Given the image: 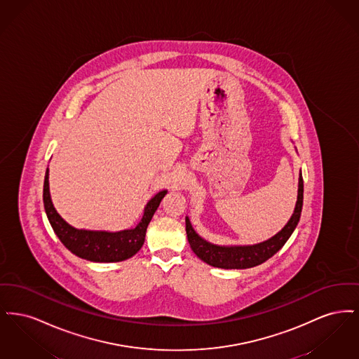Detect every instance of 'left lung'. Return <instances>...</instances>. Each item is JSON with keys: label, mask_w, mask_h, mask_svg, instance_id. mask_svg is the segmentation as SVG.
<instances>
[{"label": "left lung", "mask_w": 359, "mask_h": 359, "mask_svg": "<svg viewBox=\"0 0 359 359\" xmlns=\"http://www.w3.org/2000/svg\"><path fill=\"white\" fill-rule=\"evenodd\" d=\"M303 175H299V188H297V201L294 205V211L288 223L272 238L266 239L256 245H245V246H221L207 242L202 238L192 227L188 217H186V231L188 242L192 252L199 257L205 264L222 268V269H246L253 268L271 257L274 256L290 239L293 230L296 229L300 221L302 208H303Z\"/></svg>", "instance_id": "1"}]
</instances>
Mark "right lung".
<instances>
[{
    "instance_id": "right-lung-1",
    "label": "right lung",
    "mask_w": 359,
    "mask_h": 359,
    "mask_svg": "<svg viewBox=\"0 0 359 359\" xmlns=\"http://www.w3.org/2000/svg\"><path fill=\"white\" fill-rule=\"evenodd\" d=\"M167 192V189L157 192L147 203L142 218L135 229H128L116 233L75 229L66 222L52 205L48 168L44 177L43 202L47 218L51 223L55 234L71 253L93 262H118L135 256L142 248L147 227Z\"/></svg>"
}]
</instances>
